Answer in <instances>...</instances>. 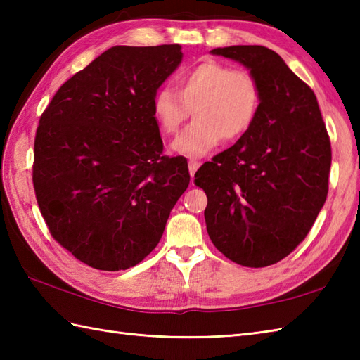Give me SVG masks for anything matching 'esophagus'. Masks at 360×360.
<instances>
[{
  "mask_svg": "<svg viewBox=\"0 0 360 360\" xmlns=\"http://www.w3.org/2000/svg\"><path fill=\"white\" fill-rule=\"evenodd\" d=\"M198 168H200V162H198L196 159H190L188 160V172H190V174L193 176L196 173Z\"/></svg>",
  "mask_w": 360,
  "mask_h": 360,
  "instance_id": "1",
  "label": "esophagus"
}]
</instances>
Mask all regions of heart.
<instances>
[{
  "label": "heart",
  "instance_id": "obj_1",
  "mask_svg": "<svg viewBox=\"0 0 360 360\" xmlns=\"http://www.w3.org/2000/svg\"><path fill=\"white\" fill-rule=\"evenodd\" d=\"M170 86L156 91L153 116L167 136L178 131L193 110L195 120L172 143L178 155L198 158L226 141L249 133L259 108V88L254 75L215 60H204L176 75Z\"/></svg>",
  "mask_w": 360,
  "mask_h": 360
}]
</instances>
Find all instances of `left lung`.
<instances>
[{
  "instance_id": "8db88e82",
  "label": "left lung",
  "mask_w": 360,
  "mask_h": 360,
  "mask_svg": "<svg viewBox=\"0 0 360 360\" xmlns=\"http://www.w3.org/2000/svg\"><path fill=\"white\" fill-rule=\"evenodd\" d=\"M246 66L259 88L254 125L195 173L207 195L212 243L233 263L264 267L288 257L323 207L331 142L317 97L264 46L210 51Z\"/></svg>"
}]
</instances>
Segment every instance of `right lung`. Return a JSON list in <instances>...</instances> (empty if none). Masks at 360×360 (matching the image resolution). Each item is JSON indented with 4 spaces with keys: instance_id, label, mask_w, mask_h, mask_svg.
Returning <instances> with one entry per match:
<instances>
[{
    "instance_id": "right-lung-1",
    "label": "right lung",
    "mask_w": 360,
    "mask_h": 360,
    "mask_svg": "<svg viewBox=\"0 0 360 360\" xmlns=\"http://www.w3.org/2000/svg\"><path fill=\"white\" fill-rule=\"evenodd\" d=\"M182 60L179 44L112 46L74 74L40 117L32 181L60 246L94 269L124 271L158 246L190 182L164 156L153 98Z\"/></svg>"
}]
</instances>
